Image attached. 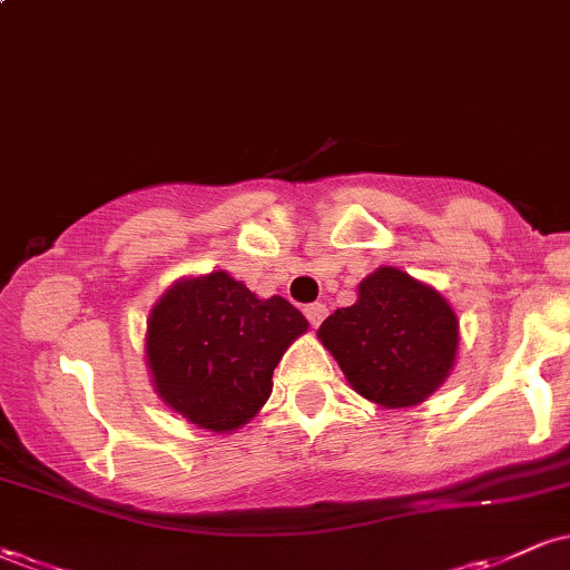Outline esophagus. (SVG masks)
<instances>
[{
  "label": "esophagus",
  "instance_id": "1",
  "mask_svg": "<svg viewBox=\"0 0 570 570\" xmlns=\"http://www.w3.org/2000/svg\"><path fill=\"white\" fill-rule=\"evenodd\" d=\"M326 305L324 303H311V305H305V316H307V322H311L313 326H318L326 318Z\"/></svg>",
  "mask_w": 570,
  "mask_h": 570
}]
</instances>
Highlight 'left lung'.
I'll list each match as a JSON object with an SVG mask.
<instances>
[{"instance_id":"8db88e82","label":"left lung","mask_w":570,"mask_h":570,"mask_svg":"<svg viewBox=\"0 0 570 570\" xmlns=\"http://www.w3.org/2000/svg\"><path fill=\"white\" fill-rule=\"evenodd\" d=\"M353 391L383 407L423 402L450 375L458 318L440 292L396 267L358 284V299L318 326Z\"/></svg>"}]
</instances>
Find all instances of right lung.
Instances as JSON below:
<instances>
[{
  "mask_svg": "<svg viewBox=\"0 0 570 570\" xmlns=\"http://www.w3.org/2000/svg\"><path fill=\"white\" fill-rule=\"evenodd\" d=\"M307 330L289 299H259L225 271L171 286L147 322L163 402L208 431H235L267 402L273 370Z\"/></svg>",
  "mask_w": 570,
  "mask_h": 570,
  "instance_id": "1",
  "label": "right lung"
}]
</instances>
